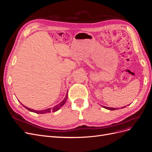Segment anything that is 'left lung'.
Wrapping results in <instances>:
<instances>
[{"mask_svg":"<svg viewBox=\"0 0 152 152\" xmlns=\"http://www.w3.org/2000/svg\"><path fill=\"white\" fill-rule=\"evenodd\" d=\"M103 107H104L105 109H107V110H118V108H113V107H106V106H103ZM123 107H122L121 108H123Z\"/></svg>","mask_w":152,"mask_h":152,"instance_id":"1","label":"left lung"}]
</instances>
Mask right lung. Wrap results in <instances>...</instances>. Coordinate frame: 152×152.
<instances>
[{
    "mask_svg": "<svg viewBox=\"0 0 152 152\" xmlns=\"http://www.w3.org/2000/svg\"><path fill=\"white\" fill-rule=\"evenodd\" d=\"M67 95H68V93H66V98H65L62 102L59 103V104H58L57 105H56V106H55L54 107H50V108H48V109H46V110H40V111H38V110H33V109H30V108H29V107H26L25 106H24L23 104H22L26 109H27L28 111H31V112H33V113H37V114H45V113H50V112H56V111H58L60 108L65 104L66 103V100H67Z\"/></svg>",
    "mask_w": 152,
    "mask_h": 152,
    "instance_id": "obj_1",
    "label": "right lung"
}]
</instances>
